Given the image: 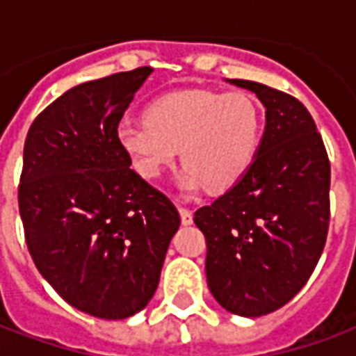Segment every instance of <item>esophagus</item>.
Here are the masks:
<instances>
[{
    "mask_svg": "<svg viewBox=\"0 0 356 356\" xmlns=\"http://www.w3.org/2000/svg\"><path fill=\"white\" fill-rule=\"evenodd\" d=\"M179 213H181V223L183 225H193V211L188 208H179Z\"/></svg>",
    "mask_w": 356,
    "mask_h": 356,
    "instance_id": "34e87169",
    "label": "esophagus"
}]
</instances>
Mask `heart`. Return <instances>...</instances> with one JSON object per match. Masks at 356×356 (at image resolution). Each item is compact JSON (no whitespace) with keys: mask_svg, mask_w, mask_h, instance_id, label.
<instances>
[{"mask_svg":"<svg viewBox=\"0 0 356 356\" xmlns=\"http://www.w3.org/2000/svg\"><path fill=\"white\" fill-rule=\"evenodd\" d=\"M140 122H122L116 140L139 175L156 179L181 160L186 194L225 193L244 177L259 148L261 110L242 91L186 89L150 102Z\"/></svg>","mask_w":356,"mask_h":356,"instance_id":"b5f03b06","label":"heart"}]
</instances>
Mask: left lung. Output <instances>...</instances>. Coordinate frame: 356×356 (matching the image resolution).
Wrapping results in <instances>:
<instances>
[{
  "instance_id": "obj_1",
  "label": "left lung",
  "mask_w": 356,
  "mask_h": 356,
  "mask_svg": "<svg viewBox=\"0 0 356 356\" xmlns=\"http://www.w3.org/2000/svg\"><path fill=\"white\" fill-rule=\"evenodd\" d=\"M265 131L244 177L194 213L206 236L209 291L229 313L261 316L286 305L313 275L330 223V162L301 102L257 81Z\"/></svg>"
}]
</instances>
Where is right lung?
<instances>
[{"mask_svg":"<svg viewBox=\"0 0 356 356\" xmlns=\"http://www.w3.org/2000/svg\"><path fill=\"white\" fill-rule=\"evenodd\" d=\"M150 66L68 89L30 125L19 186L28 250L66 303L104 321L154 296L177 208L129 168L116 127Z\"/></svg>","mask_w":356,"mask_h":356,"instance_id":"add662e5","label":"right lung"}]
</instances>
